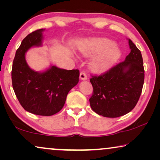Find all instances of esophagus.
I'll return each mask as SVG.
<instances>
[{
	"label": "esophagus",
	"instance_id": "obj_1",
	"mask_svg": "<svg viewBox=\"0 0 160 160\" xmlns=\"http://www.w3.org/2000/svg\"><path fill=\"white\" fill-rule=\"evenodd\" d=\"M80 78L82 80H87V74L84 73V72H82L80 73Z\"/></svg>",
	"mask_w": 160,
	"mask_h": 160
}]
</instances>
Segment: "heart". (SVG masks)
Masks as SVG:
<instances>
[{"mask_svg":"<svg viewBox=\"0 0 160 160\" xmlns=\"http://www.w3.org/2000/svg\"><path fill=\"white\" fill-rule=\"evenodd\" d=\"M85 57L96 55L90 62V68L95 72H103L110 68L121 56V51L111 40L94 38L81 49Z\"/></svg>","mask_w":160,"mask_h":160,"instance_id":"obj_1","label":"heart"}]
</instances>
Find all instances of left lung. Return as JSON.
I'll list each match as a JSON object with an SVG mask.
<instances>
[{"mask_svg":"<svg viewBox=\"0 0 160 160\" xmlns=\"http://www.w3.org/2000/svg\"><path fill=\"white\" fill-rule=\"evenodd\" d=\"M130 52L123 62L100 76H92L93 92L90 106L98 114L116 118L125 115L136 106L144 82L141 51L129 39Z\"/></svg>","mask_w":160,"mask_h":160,"instance_id":"left-lung-1","label":"left lung"}]
</instances>
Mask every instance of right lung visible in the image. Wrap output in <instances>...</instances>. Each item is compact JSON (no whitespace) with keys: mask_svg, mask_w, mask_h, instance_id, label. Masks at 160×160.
Masks as SVG:
<instances>
[{"mask_svg":"<svg viewBox=\"0 0 160 160\" xmlns=\"http://www.w3.org/2000/svg\"><path fill=\"white\" fill-rule=\"evenodd\" d=\"M43 30H35L22 41L13 61L12 80L15 95L25 111L36 115L52 116L64 106L68 93L78 84L79 71L53 65L41 73L28 66L26 52L41 45Z\"/></svg>","mask_w":160,"mask_h":160,"instance_id":"obj_1","label":"right lung"}]
</instances>
